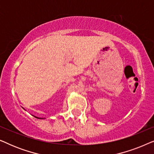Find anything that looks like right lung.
<instances>
[{"label": "right lung", "mask_w": 154, "mask_h": 154, "mask_svg": "<svg viewBox=\"0 0 154 154\" xmlns=\"http://www.w3.org/2000/svg\"><path fill=\"white\" fill-rule=\"evenodd\" d=\"M34 117L36 118V119H43V118H42V119H41V118H38V117H36V116H34Z\"/></svg>", "instance_id": "1"}]
</instances>
